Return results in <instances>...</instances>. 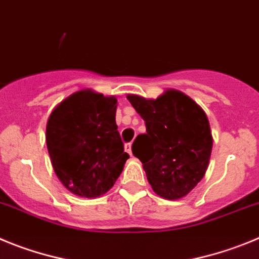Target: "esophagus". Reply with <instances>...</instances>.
<instances>
[{
    "mask_svg": "<svg viewBox=\"0 0 259 259\" xmlns=\"http://www.w3.org/2000/svg\"><path fill=\"white\" fill-rule=\"evenodd\" d=\"M125 151H126L129 155H132V143H126L125 144Z\"/></svg>",
    "mask_w": 259,
    "mask_h": 259,
    "instance_id": "1",
    "label": "esophagus"
}]
</instances>
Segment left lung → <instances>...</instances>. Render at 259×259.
<instances>
[{
  "mask_svg": "<svg viewBox=\"0 0 259 259\" xmlns=\"http://www.w3.org/2000/svg\"><path fill=\"white\" fill-rule=\"evenodd\" d=\"M146 121V134L133 143L148 183L166 200L185 197L206 173L213 147L204 109L179 90L167 89L156 99L127 95Z\"/></svg>",
  "mask_w": 259,
  "mask_h": 259,
  "instance_id": "8db88e82",
  "label": "left lung"
}]
</instances>
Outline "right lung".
<instances>
[{
    "instance_id": "1",
    "label": "right lung",
    "mask_w": 259,
    "mask_h": 259,
    "mask_svg": "<svg viewBox=\"0 0 259 259\" xmlns=\"http://www.w3.org/2000/svg\"><path fill=\"white\" fill-rule=\"evenodd\" d=\"M116 97L92 89L63 99L46 124V146L63 186L80 197L108 192L129 155L116 125Z\"/></svg>"
}]
</instances>
